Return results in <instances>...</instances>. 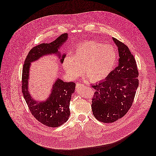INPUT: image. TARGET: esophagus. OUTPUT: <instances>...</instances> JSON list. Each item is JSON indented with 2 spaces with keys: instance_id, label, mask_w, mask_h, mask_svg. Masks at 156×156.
Returning <instances> with one entry per match:
<instances>
[{
  "instance_id": "obj_1",
  "label": "esophagus",
  "mask_w": 156,
  "mask_h": 156,
  "mask_svg": "<svg viewBox=\"0 0 156 156\" xmlns=\"http://www.w3.org/2000/svg\"><path fill=\"white\" fill-rule=\"evenodd\" d=\"M83 86V84L80 83H77L76 84V89H79V88H80V87H82Z\"/></svg>"
}]
</instances>
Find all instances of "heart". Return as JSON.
<instances>
[{"instance_id": "b5f03b06", "label": "heart", "mask_w": 156, "mask_h": 156, "mask_svg": "<svg viewBox=\"0 0 156 156\" xmlns=\"http://www.w3.org/2000/svg\"><path fill=\"white\" fill-rule=\"evenodd\" d=\"M116 54L113 47L95 41H86L79 45L72 56H67L63 67L68 75L76 79L83 73L93 82L108 77L115 67Z\"/></svg>"}]
</instances>
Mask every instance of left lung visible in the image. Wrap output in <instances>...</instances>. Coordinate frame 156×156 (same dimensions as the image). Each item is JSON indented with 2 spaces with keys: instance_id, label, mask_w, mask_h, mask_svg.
Returning a JSON list of instances; mask_svg holds the SVG:
<instances>
[{
  "instance_id": "left-lung-1",
  "label": "left lung",
  "mask_w": 156,
  "mask_h": 156,
  "mask_svg": "<svg viewBox=\"0 0 156 156\" xmlns=\"http://www.w3.org/2000/svg\"><path fill=\"white\" fill-rule=\"evenodd\" d=\"M118 47V65L105 80L92 85L95 89L92 111L100 122L111 123L123 117L133 102L139 85L136 62L129 47L112 38Z\"/></svg>"
}]
</instances>
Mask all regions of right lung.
<instances>
[{"mask_svg":"<svg viewBox=\"0 0 156 156\" xmlns=\"http://www.w3.org/2000/svg\"><path fill=\"white\" fill-rule=\"evenodd\" d=\"M68 36V34H63L50 43H43L33 47L26 56L23 68L22 88L26 102L34 118L50 127H59L68 119L70 115L69 102L74 92L76 83L57 79L46 100L37 101L32 97L29 90L30 67L32 62L52 54L56 55L60 59L59 62L62 64L66 55H61L58 50L67 41Z\"/></svg>","mask_w":156,"mask_h":156,"instance_id":"right-lung-1","label":"right lung"}]
</instances>
